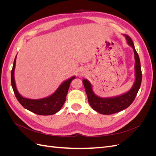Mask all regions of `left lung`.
<instances>
[{
	"instance_id": "1",
	"label": "left lung",
	"mask_w": 156,
	"mask_h": 156,
	"mask_svg": "<svg viewBox=\"0 0 156 156\" xmlns=\"http://www.w3.org/2000/svg\"><path fill=\"white\" fill-rule=\"evenodd\" d=\"M127 44L133 48L135 58V81L133 86L129 91L120 94L119 96L108 98H101L97 96L94 92L92 85L88 80H83L85 91L87 94L88 103L94 111L102 115H111L120 112L128 107L137 94L142 81V72H141L140 62L137 52L136 51L133 42L130 37L124 34Z\"/></svg>"
}]
</instances>
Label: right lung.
Segmentation results:
<instances>
[{
  "label": "right lung",
  "instance_id": "right-lung-1",
  "mask_svg": "<svg viewBox=\"0 0 156 156\" xmlns=\"http://www.w3.org/2000/svg\"><path fill=\"white\" fill-rule=\"evenodd\" d=\"M16 58L17 55L14 59L11 72V82L13 90L18 101L26 109L39 115H52L58 112L64 105L66 99L70 83L75 78V76L70 77L62 82L55 92L48 97L41 99L27 98L21 95L16 87L15 77H14Z\"/></svg>",
  "mask_w": 156,
  "mask_h": 156
}]
</instances>
